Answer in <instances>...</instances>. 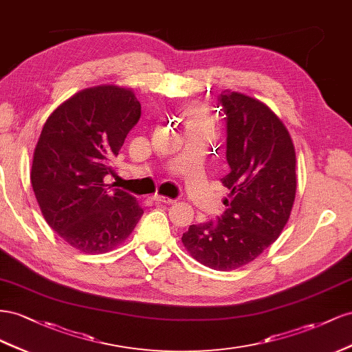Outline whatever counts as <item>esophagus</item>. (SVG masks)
Returning <instances> with one entry per match:
<instances>
[{
	"mask_svg": "<svg viewBox=\"0 0 352 352\" xmlns=\"http://www.w3.org/2000/svg\"><path fill=\"white\" fill-rule=\"evenodd\" d=\"M153 200H155V202H157V204H165V205L175 204L174 199H169V197H165V196H159V195H155Z\"/></svg>",
	"mask_w": 352,
	"mask_h": 352,
	"instance_id": "obj_1",
	"label": "esophagus"
}]
</instances>
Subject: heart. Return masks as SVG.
I'll return each mask as SVG.
<instances>
[{
  "instance_id": "1",
  "label": "heart",
  "mask_w": 352,
  "mask_h": 352,
  "mask_svg": "<svg viewBox=\"0 0 352 352\" xmlns=\"http://www.w3.org/2000/svg\"><path fill=\"white\" fill-rule=\"evenodd\" d=\"M187 122L188 126H196V125H209L210 126V118L197 107L188 109L187 112Z\"/></svg>"
}]
</instances>
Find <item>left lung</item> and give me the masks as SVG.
Here are the masks:
<instances>
[{"mask_svg":"<svg viewBox=\"0 0 352 352\" xmlns=\"http://www.w3.org/2000/svg\"><path fill=\"white\" fill-rule=\"evenodd\" d=\"M227 120L230 190L218 221L190 226L187 252L200 264L230 271L249 264L276 242L296 193V155L287 128L267 104L236 91L218 97Z\"/></svg>","mask_w":352,"mask_h":352,"instance_id":"1","label":"left lung"}]
</instances>
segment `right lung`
Listing matches in <instances>:
<instances>
[{
  "mask_svg": "<svg viewBox=\"0 0 352 352\" xmlns=\"http://www.w3.org/2000/svg\"><path fill=\"white\" fill-rule=\"evenodd\" d=\"M140 115L131 88L98 85L66 100L43 126L31 169L34 193L48 226L81 252H109L143 215L133 195L104 183Z\"/></svg>",
  "mask_w": 352,
  "mask_h": 352,
  "instance_id": "add662e5",
  "label": "right lung"
}]
</instances>
